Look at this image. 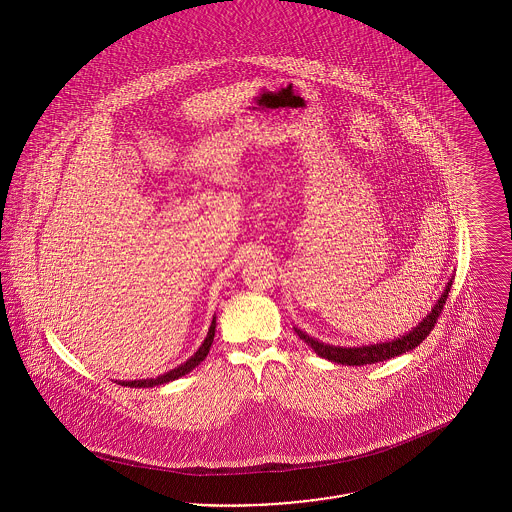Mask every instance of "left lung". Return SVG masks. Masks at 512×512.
<instances>
[{
	"instance_id": "obj_1",
	"label": "left lung",
	"mask_w": 512,
	"mask_h": 512,
	"mask_svg": "<svg viewBox=\"0 0 512 512\" xmlns=\"http://www.w3.org/2000/svg\"><path fill=\"white\" fill-rule=\"evenodd\" d=\"M451 284L453 280L447 284L445 292L441 293L436 307L432 309V313L428 317L424 318L413 332H409L407 336L403 338H397V340L388 341V343H376V345H363V347H336V345H326L322 341L313 340L309 338L307 334H303L301 330L295 328L297 336L301 340H305V343H309L315 353L320 355L322 359H328V361H334L338 365H349V366H363L372 365V363H382V361H388L391 357H399L407 351L414 349L416 345H420L422 340H426V336L434 330L436 322H438L439 315L443 311V305L447 301V295L451 292Z\"/></svg>"
}]
</instances>
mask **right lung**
Listing matches in <instances>:
<instances>
[{"instance_id": "obj_1", "label": "right lung", "mask_w": 512, "mask_h": 512, "mask_svg": "<svg viewBox=\"0 0 512 512\" xmlns=\"http://www.w3.org/2000/svg\"><path fill=\"white\" fill-rule=\"evenodd\" d=\"M215 326H217V320L213 318L207 338H205V341L201 343V347L195 351L194 357H192V359H188L184 365L174 368V370L167 372V374H163V376L151 378V380H134V382H126V386H130V388H153V386H161V384L172 382V380H176V378H180V376L188 374L190 370H194L195 366L199 365L201 361H205V357H207V353H209V349H211V343H213V338H215ZM122 386H124V382H122Z\"/></svg>"}]
</instances>
